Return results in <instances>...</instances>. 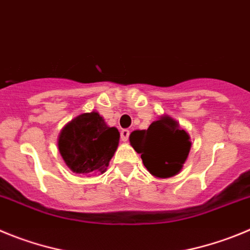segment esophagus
<instances>
[{
	"instance_id": "esophagus-1",
	"label": "esophagus",
	"mask_w": 250,
	"mask_h": 250,
	"mask_svg": "<svg viewBox=\"0 0 250 250\" xmlns=\"http://www.w3.org/2000/svg\"><path fill=\"white\" fill-rule=\"evenodd\" d=\"M128 138H129V130L128 129L121 130V139H122L123 142H127Z\"/></svg>"
}]
</instances>
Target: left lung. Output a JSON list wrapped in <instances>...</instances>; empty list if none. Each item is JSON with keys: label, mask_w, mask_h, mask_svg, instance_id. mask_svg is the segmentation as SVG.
<instances>
[{"label": "left lung", "mask_w": 250, "mask_h": 250, "mask_svg": "<svg viewBox=\"0 0 250 250\" xmlns=\"http://www.w3.org/2000/svg\"><path fill=\"white\" fill-rule=\"evenodd\" d=\"M130 145L141 153L145 167L159 178H169L183 167L190 149L189 136L169 117L150 123L148 129L134 130Z\"/></svg>", "instance_id": "1"}]
</instances>
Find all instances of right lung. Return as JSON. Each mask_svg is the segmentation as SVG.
I'll return each instance as SVG.
<instances>
[{
    "label": "right lung",
    "instance_id": "right-lung-1",
    "mask_svg": "<svg viewBox=\"0 0 250 250\" xmlns=\"http://www.w3.org/2000/svg\"><path fill=\"white\" fill-rule=\"evenodd\" d=\"M120 142V132L105 125L97 112L83 113L62 129L58 149L73 172L86 175L104 173Z\"/></svg>",
    "mask_w": 250,
    "mask_h": 250
}]
</instances>
